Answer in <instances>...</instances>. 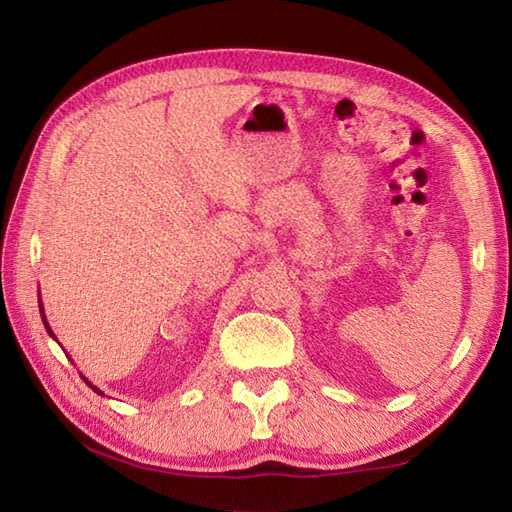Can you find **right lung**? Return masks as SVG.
<instances>
[{"mask_svg": "<svg viewBox=\"0 0 512 512\" xmlns=\"http://www.w3.org/2000/svg\"><path fill=\"white\" fill-rule=\"evenodd\" d=\"M39 297H41V295H39ZM39 312H41V319H43V325H46V330H48V334L52 336V339H54V341H57V336H54V332H52V328H50V323H48V319H46V314H43V303H41V299H39ZM81 378L85 380V385H88V387H92V389L96 391V394H101V396H103V391H101L99 387H94V385L90 383V380H88V378H85V376H81Z\"/></svg>", "mask_w": 512, "mask_h": 512, "instance_id": "obj_1", "label": "right lung"}]
</instances>
